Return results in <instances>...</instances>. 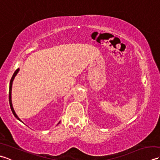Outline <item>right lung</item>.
I'll return each mask as SVG.
<instances>
[{"label": "right lung", "mask_w": 160, "mask_h": 160, "mask_svg": "<svg viewBox=\"0 0 160 160\" xmlns=\"http://www.w3.org/2000/svg\"><path fill=\"white\" fill-rule=\"evenodd\" d=\"M20 71V69H19V68H18V69H17L16 70V71L14 72V73H13V75L12 76V78L11 80H10V83H9V100L10 108H11V110H12V113H13V115H14V116H15L17 119H18V120L19 121H20L21 122H22V120H20V119L18 118V115H16V112H15L14 109H13V108L12 102V84H13V80H14V78H15L16 76L17 75V73H18V71ZM60 121L58 122V124H60ZM58 124H57V125H58Z\"/></svg>", "instance_id": "obj_1"}]
</instances>
